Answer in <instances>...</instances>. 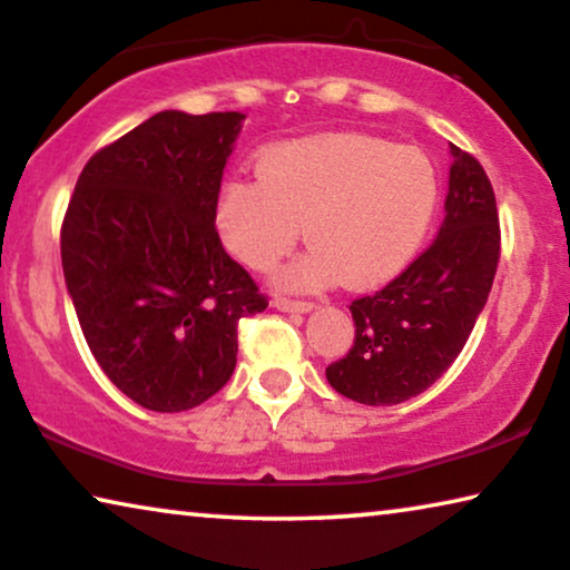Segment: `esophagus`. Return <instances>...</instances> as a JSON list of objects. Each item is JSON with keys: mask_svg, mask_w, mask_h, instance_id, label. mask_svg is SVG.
Masks as SVG:
<instances>
[{"mask_svg": "<svg viewBox=\"0 0 570 570\" xmlns=\"http://www.w3.org/2000/svg\"><path fill=\"white\" fill-rule=\"evenodd\" d=\"M274 307L282 312H309L315 304L312 302H299V299H286V296H276Z\"/></svg>", "mask_w": 570, "mask_h": 570, "instance_id": "34e87169", "label": "esophagus"}]
</instances>
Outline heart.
Here are the masks:
<instances>
[{
    "label": "heart",
    "instance_id": "heart-1",
    "mask_svg": "<svg viewBox=\"0 0 570 570\" xmlns=\"http://www.w3.org/2000/svg\"><path fill=\"white\" fill-rule=\"evenodd\" d=\"M439 198L421 149L364 134H323L274 144L258 178L235 175L216 202L224 245L245 266L271 271L299 239L312 245L278 284L307 292L341 282H387L419 250Z\"/></svg>",
    "mask_w": 570,
    "mask_h": 570
}]
</instances>
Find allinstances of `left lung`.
Returning <instances> with one entry per match:
<instances>
[{
	"instance_id": "8db88e82",
	"label": "left lung",
	"mask_w": 570,
	"mask_h": 570,
	"mask_svg": "<svg viewBox=\"0 0 570 570\" xmlns=\"http://www.w3.org/2000/svg\"><path fill=\"white\" fill-rule=\"evenodd\" d=\"M444 212L436 239L403 274L351 302L354 346L325 368L341 395L364 405L405 403L468 343L499 268L501 227L483 165L454 144Z\"/></svg>"
}]
</instances>
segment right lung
<instances>
[{
	"label": "right lung",
	"mask_w": 570,
	"mask_h": 570,
	"mask_svg": "<svg viewBox=\"0 0 570 570\" xmlns=\"http://www.w3.org/2000/svg\"><path fill=\"white\" fill-rule=\"evenodd\" d=\"M243 114L163 110L95 151L61 224V266L95 362L147 411L180 413L235 372L237 325L268 307L216 232Z\"/></svg>",
	"instance_id": "right-lung-1"
}]
</instances>
